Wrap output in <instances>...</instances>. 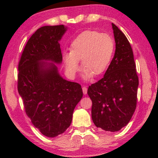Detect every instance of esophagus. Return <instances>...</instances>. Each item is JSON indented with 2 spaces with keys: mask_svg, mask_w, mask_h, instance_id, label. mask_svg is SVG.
Wrapping results in <instances>:
<instances>
[{
  "mask_svg": "<svg viewBox=\"0 0 158 158\" xmlns=\"http://www.w3.org/2000/svg\"><path fill=\"white\" fill-rule=\"evenodd\" d=\"M82 91H83V94H86L87 92H88V88H87V87H82Z\"/></svg>",
  "mask_w": 158,
  "mask_h": 158,
  "instance_id": "1",
  "label": "esophagus"
}]
</instances>
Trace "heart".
<instances>
[{
    "label": "heart",
    "instance_id": "heart-1",
    "mask_svg": "<svg viewBox=\"0 0 158 158\" xmlns=\"http://www.w3.org/2000/svg\"><path fill=\"white\" fill-rule=\"evenodd\" d=\"M114 51V41L106 33L87 30L78 35L70 44V52L63 54L67 73L74 77L79 70V61L84 69V78L104 73L109 65Z\"/></svg>",
    "mask_w": 158,
    "mask_h": 158
}]
</instances>
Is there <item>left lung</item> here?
I'll use <instances>...</instances> for the list:
<instances>
[{
	"label": "left lung",
	"instance_id": "1",
	"mask_svg": "<svg viewBox=\"0 0 158 158\" xmlns=\"http://www.w3.org/2000/svg\"><path fill=\"white\" fill-rule=\"evenodd\" d=\"M116 50L104 77L92 84L88 94L92 101L91 117L95 126L117 131L131 119L137 106L139 80L133 51L126 35L112 23Z\"/></svg>",
	"mask_w": 158,
	"mask_h": 158
}]
</instances>
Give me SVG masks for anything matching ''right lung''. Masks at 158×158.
Instances as JSON below:
<instances>
[{
    "label": "right lung",
    "instance_id": "add662e5",
    "mask_svg": "<svg viewBox=\"0 0 158 158\" xmlns=\"http://www.w3.org/2000/svg\"><path fill=\"white\" fill-rule=\"evenodd\" d=\"M66 30L64 25L40 27L27 41L19 63L18 90L25 112L48 137L66 131L83 96L81 85L63 79L53 64L62 61L59 41Z\"/></svg>",
    "mask_w": 158,
    "mask_h": 158
}]
</instances>
